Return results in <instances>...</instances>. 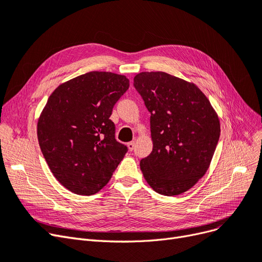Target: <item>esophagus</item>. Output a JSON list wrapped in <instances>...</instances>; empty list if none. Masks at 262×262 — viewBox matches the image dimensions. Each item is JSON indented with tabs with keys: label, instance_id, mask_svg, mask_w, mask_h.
I'll use <instances>...</instances> for the list:
<instances>
[{
	"label": "esophagus",
	"instance_id": "esophagus-1",
	"mask_svg": "<svg viewBox=\"0 0 262 262\" xmlns=\"http://www.w3.org/2000/svg\"><path fill=\"white\" fill-rule=\"evenodd\" d=\"M135 146H136V142H135V141H130V142L127 143V147H128L129 151H133L135 149Z\"/></svg>",
	"mask_w": 262,
	"mask_h": 262
}]
</instances>
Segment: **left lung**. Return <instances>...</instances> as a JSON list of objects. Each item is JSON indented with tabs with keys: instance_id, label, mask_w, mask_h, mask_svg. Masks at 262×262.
Instances as JSON below:
<instances>
[{
	"instance_id": "left-lung-1",
	"label": "left lung",
	"mask_w": 262,
	"mask_h": 262,
	"mask_svg": "<svg viewBox=\"0 0 262 262\" xmlns=\"http://www.w3.org/2000/svg\"><path fill=\"white\" fill-rule=\"evenodd\" d=\"M134 86L151 113L153 149L140 161L148 185L173 196L205 175L220 136L218 114L199 87L166 72H140Z\"/></svg>"
}]
</instances>
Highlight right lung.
<instances>
[{"label": "right lung", "mask_w": 262, "mask_h": 262, "mask_svg": "<svg viewBox=\"0 0 262 262\" xmlns=\"http://www.w3.org/2000/svg\"><path fill=\"white\" fill-rule=\"evenodd\" d=\"M129 80L92 71L60 84L37 120V139L55 178L79 195H93L111 179L127 148L115 140L112 109Z\"/></svg>", "instance_id": "right-lung-1"}]
</instances>
